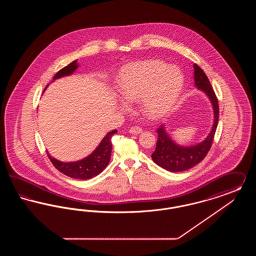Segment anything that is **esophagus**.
Wrapping results in <instances>:
<instances>
[{
    "instance_id": "obj_1",
    "label": "esophagus",
    "mask_w": 256,
    "mask_h": 256,
    "mask_svg": "<svg viewBox=\"0 0 256 256\" xmlns=\"http://www.w3.org/2000/svg\"><path fill=\"white\" fill-rule=\"evenodd\" d=\"M143 132L142 128L139 126H132V128H130V134H140Z\"/></svg>"
}]
</instances>
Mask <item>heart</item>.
Returning <instances> with one entry per match:
<instances>
[{
  "label": "heart",
  "mask_w": 256,
  "mask_h": 256,
  "mask_svg": "<svg viewBox=\"0 0 256 256\" xmlns=\"http://www.w3.org/2000/svg\"><path fill=\"white\" fill-rule=\"evenodd\" d=\"M184 87L182 72L159 60L136 61L124 66L117 76V89L128 102L140 100L146 117L158 120L178 104ZM120 106L128 110L126 102Z\"/></svg>",
  "instance_id": "obj_1"
}]
</instances>
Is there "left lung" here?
<instances>
[{
	"mask_svg": "<svg viewBox=\"0 0 256 256\" xmlns=\"http://www.w3.org/2000/svg\"><path fill=\"white\" fill-rule=\"evenodd\" d=\"M194 80L198 90L202 91L212 104L214 114L213 124L210 132L204 140L191 146H182L176 143L170 138L164 126L159 128L158 130V139L156 148L152 154V158L156 164L169 172H183L200 163L206 156L217 130L219 122L218 100L206 74L196 64H194Z\"/></svg>",
	"mask_w": 256,
	"mask_h": 256,
	"instance_id": "left-lung-1",
	"label": "left lung"
}]
</instances>
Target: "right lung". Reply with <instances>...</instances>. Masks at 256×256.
Instances as JSON below:
<instances>
[{
    "label": "right lung",
    "mask_w": 256,
    "mask_h": 256,
    "mask_svg": "<svg viewBox=\"0 0 256 256\" xmlns=\"http://www.w3.org/2000/svg\"><path fill=\"white\" fill-rule=\"evenodd\" d=\"M78 68V60L71 62L66 67L62 68L54 76V80L60 78L63 76H68L74 73V71ZM49 86H47L48 87ZM46 87V88H47ZM44 89V91L46 90ZM117 132L116 130H113L102 138L98 146L84 158L74 161V162H62L58 159L50 156L49 152H47L50 160L54 164V166L61 172L62 174L76 178V180H89L100 174L106 169L108 165L111 156V150H112V143L111 137Z\"/></svg>",
    "instance_id": "1"
}]
</instances>
